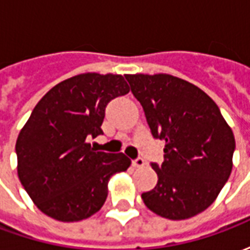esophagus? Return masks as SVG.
<instances>
[{
  "instance_id": "1",
  "label": "esophagus",
  "mask_w": 250,
  "mask_h": 250,
  "mask_svg": "<svg viewBox=\"0 0 250 250\" xmlns=\"http://www.w3.org/2000/svg\"><path fill=\"white\" fill-rule=\"evenodd\" d=\"M131 165H132L134 167H142V166H145V159H143V158H136V159H132Z\"/></svg>"
}]
</instances>
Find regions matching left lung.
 I'll return each mask as SVG.
<instances>
[{
    "instance_id": "8db88e82",
    "label": "left lung",
    "mask_w": 250,
    "mask_h": 250,
    "mask_svg": "<svg viewBox=\"0 0 250 250\" xmlns=\"http://www.w3.org/2000/svg\"><path fill=\"white\" fill-rule=\"evenodd\" d=\"M155 139L165 142L158 182L142 199L155 214L186 220L214 202L229 179L236 141L213 99L171 75H125Z\"/></svg>"
}]
</instances>
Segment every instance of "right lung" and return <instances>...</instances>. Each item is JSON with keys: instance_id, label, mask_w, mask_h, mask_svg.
Instances as JSON below:
<instances>
[{"instance_id": "add662e5", "label": "right lung", "mask_w": 250, "mask_h": 250, "mask_svg": "<svg viewBox=\"0 0 250 250\" xmlns=\"http://www.w3.org/2000/svg\"><path fill=\"white\" fill-rule=\"evenodd\" d=\"M120 75L83 73L59 83L37 103L16 143L20 182L36 206L62 222L102 209L109 178L125 171V154L95 151L105 107L128 93Z\"/></svg>"}]
</instances>
